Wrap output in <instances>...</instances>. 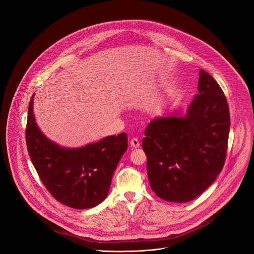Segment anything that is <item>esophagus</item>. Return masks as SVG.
<instances>
[{
  "mask_svg": "<svg viewBox=\"0 0 254 254\" xmlns=\"http://www.w3.org/2000/svg\"><path fill=\"white\" fill-rule=\"evenodd\" d=\"M130 146H131L132 148H134V149L138 148V147H139V141H138V139L135 138V137H132V138L130 139Z\"/></svg>",
  "mask_w": 254,
  "mask_h": 254,
  "instance_id": "1",
  "label": "esophagus"
}]
</instances>
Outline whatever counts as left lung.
I'll return each mask as SVG.
<instances>
[{
	"label": "left lung",
	"mask_w": 254,
	"mask_h": 254,
	"mask_svg": "<svg viewBox=\"0 0 254 254\" xmlns=\"http://www.w3.org/2000/svg\"><path fill=\"white\" fill-rule=\"evenodd\" d=\"M199 93L186 117L154 119L141 147L152 190L163 200L189 202L214 182L225 163L230 129L227 99L217 81L199 71Z\"/></svg>",
	"instance_id": "left-lung-1"
}]
</instances>
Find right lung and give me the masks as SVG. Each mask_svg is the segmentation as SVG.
<instances>
[{
	"mask_svg": "<svg viewBox=\"0 0 254 254\" xmlns=\"http://www.w3.org/2000/svg\"><path fill=\"white\" fill-rule=\"evenodd\" d=\"M33 97L28 108L26 143L41 182L53 198L70 208L98 205L106 198L117 166L127 149V134L106 136L79 149L61 148L36 125Z\"/></svg>",
	"mask_w": 254,
	"mask_h": 254,
	"instance_id": "1",
	"label": "right lung"
}]
</instances>
